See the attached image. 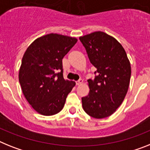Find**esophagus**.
I'll use <instances>...</instances> for the list:
<instances>
[{
    "label": "esophagus",
    "mask_w": 150,
    "mask_h": 150,
    "mask_svg": "<svg viewBox=\"0 0 150 150\" xmlns=\"http://www.w3.org/2000/svg\"><path fill=\"white\" fill-rule=\"evenodd\" d=\"M83 80H82V79H80V80H78V81L76 82V86L81 85V84L83 83Z\"/></svg>",
    "instance_id": "1"
}]
</instances>
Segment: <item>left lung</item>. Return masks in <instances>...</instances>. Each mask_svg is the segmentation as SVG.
<instances>
[{
	"label": "left lung",
	"instance_id": "8db88e82",
	"mask_svg": "<svg viewBox=\"0 0 150 150\" xmlns=\"http://www.w3.org/2000/svg\"><path fill=\"white\" fill-rule=\"evenodd\" d=\"M90 63L96 68L94 80H88L89 93L82 105L94 118H105L116 112L125 98L131 67L126 52L114 37L94 32L80 37Z\"/></svg>",
	"mask_w": 150,
	"mask_h": 150
}]
</instances>
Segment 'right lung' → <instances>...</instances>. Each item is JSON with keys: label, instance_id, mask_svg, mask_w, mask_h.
<instances>
[{"label": "right lung", "instance_id": "add662e5", "mask_svg": "<svg viewBox=\"0 0 150 150\" xmlns=\"http://www.w3.org/2000/svg\"><path fill=\"white\" fill-rule=\"evenodd\" d=\"M76 42L74 37L51 33L36 38L24 53L19 81L24 96L38 113L51 116L64 108L76 83L64 79L62 59Z\"/></svg>", "mask_w": 150, "mask_h": 150}]
</instances>
